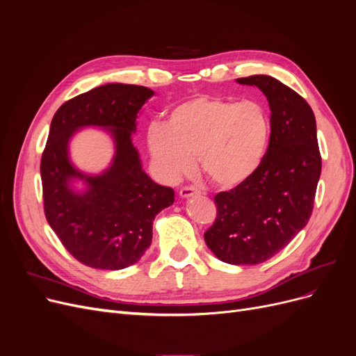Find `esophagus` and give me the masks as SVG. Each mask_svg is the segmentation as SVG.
Segmentation results:
<instances>
[{
  "instance_id": "esophagus-1",
  "label": "esophagus",
  "mask_w": 356,
  "mask_h": 356,
  "mask_svg": "<svg viewBox=\"0 0 356 356\" xmlns=\"http://www.w3.org/2000/svg\"><path fill=\"white\" fill-rule=\"evenodd\" d=\"M199 190L196 188V187H193V186H187V187H182L181 190H179V196L181 197H191V196H195V195H199Z\"/></svg>"
}]
</instances>
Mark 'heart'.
<instances>
[{"instance_id": "1", "label": "heart", "mask_w": 356, "mask_h": 356, "mask_svg": "<svg viewBox=\"0 0 356 356\" xmlns=\"http://www.w3.org/2000/svg\"><path fill=\"white\" fill-rule=\"evenodd\" d=\"M270 134V115L260 104L196 95L170 108L166 124L149 126L147 144L165 178L190 174L199 159L204 177L230 190L261 166Z\"/></svg>"}]
</instances>
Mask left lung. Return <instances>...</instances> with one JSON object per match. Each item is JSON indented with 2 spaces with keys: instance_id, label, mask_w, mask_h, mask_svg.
I'll list each match as a JSON object with an SVG mask.
<instances>
[{
  "instance_id": "1",
  "label": "left lung",
  "mask_w": 356,
  "mask_h": 356,
  "mask_svg": "<svg viewBox=\"0 0 356 356\" xmlns=\"http://www.w3.org/2000/svg\"><path fill=\"white\" fill-rule=\"evenodd\" d=\"M236 81L257 86L266 95L272 111L270 141L250 179L213 197L217 218L204 232V242L224 263L260 264L307 224L322 161L315 114L305 98L270 75Z\"/></svg>"
}]
</instances>
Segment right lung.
I'll return each instance as SVG.
<instances>
[{"label":"right lung","instance_id":"1","mask_svg":"<svg viewBox=\"0 0 356 356\" xmlns=\"http://www.w3.org/2000/svg\"><path fill=\"white\" fill-rule=\"evenodd\" d=\"M153 95L144 86L110 83L75 96L53 115L40 166L44 213L67 251L89 267L135 264L152 245L156 215L174 203V190L145 174L132 144L138 113ZM86 125L108 128L116 144L113 163L99 176H86L69 161V139ZM75 177L85 181L84 192L69 186Z\"/></svg>","mask_w":356,"mask_h":356}]
</instances>
